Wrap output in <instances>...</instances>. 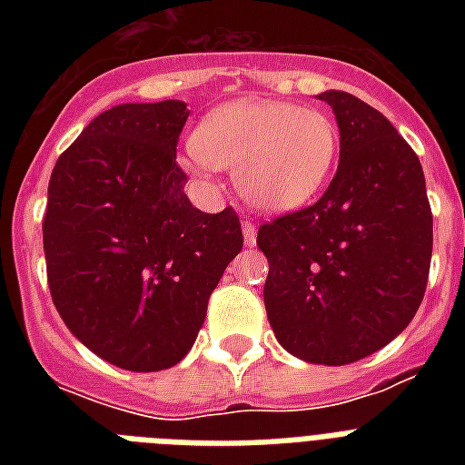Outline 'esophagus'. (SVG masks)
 I'll list each match as a JSON object with an SVG mask.
<instances>
[{
  "mask_svg": "<svg viewBox=\"0 0 465 465\" xmlns=\"http://www.w3.org/2000/svg\"><path fill=\"white\" fill-rule=\"evenodd\" d=\"M255 239H258L255 224H253V222H248V219H243V243L251 248V246H255Z\"/></svg>",
  "mask_w": 465,
  "mask_h": 465,
  "instance_id": "obj_1",
  "label": "esophagus"
}]
</instances>
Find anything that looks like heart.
I'll use <instances>...</instances> for the list:
<instances>
[{
  "mask_svg": "<svg viewBox=\"0 0 465 465\" xmlns=\"http://www.w3.org/2000/svg\"><path fill=\"white\" fill-rule=\"evenodd\" d=\"M338 152V125L325 111L241 98L204 115L183 163L197 175L210 166L233 168L236 188L253 210L282 214L325 188Z\"/></svg>",
  "mask_w": 465,
  "mask_h": 465,
  "instance_id": "obj_1",
  "label": "heart"
}]
</instances>
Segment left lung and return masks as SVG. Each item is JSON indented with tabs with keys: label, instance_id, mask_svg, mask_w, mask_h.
Segmentation results:
<instances>
[{
	"label": "left lung",
	"instance_id": "obj_1",
	"mask_svg": "<svg viewBox=\"0 0 465 465\" xmlns=\"http://www.w3.org/2000/svg\"><path fill=\"white\" fill-rule=\"evenodd\" d=\"M340 130L335 178L316 204L258 229L270 262L265 309L277 342L342 367L401 335L425 297L432 210L418 154L381 113L323 91Z\"/></svg>",
	"mask_w": 465,
	"mask_h": 465
}]
</instances>
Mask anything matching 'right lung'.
Segmentation results:
<instances>
[{"mask_svg": "<svg viewBox=\"0 0 465 465\" xmlns=\"http://www.w3.org/2000/svg\"><path fill=\"white\" fill-rule=\"evenodd\" d=\"M183 101L123 104L91 120L47 185L43 248L72 335L127 371L178 364L243 248L236 212L193 207L175 144Z\"/></svg>", "mask_w": 465, "mask_h": 465, "instance_id": "1", "label": "right lung"}]
</instances>
